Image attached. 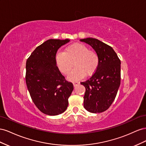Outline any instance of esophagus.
<instances>
[{
	"instance_id": "34e87169",
	"label": "esophagus",
	"mask_w": 146,
	"mask_h": 146,
	"mask_svg": "<svg viewBox=\"0 0 146 146\" xmlns=\"http://www.w3.org/2000/svg\"><path fill=\"white\" fill-rule=\"evenodd\" d=\"M78 84H79V82H73V85H74V86H77Z\"/></svg>"
}]
</instances>
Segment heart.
<instances>
[{"label": "heart", "mask_w": 146, "mask_h": 146, "mask_svg": "<svg viewBox=\"0 0 146 146\" xmlns=\"http://www.w3.org/2000/svg\"><path fill=\"white\" fill-rule=\"evenodd\" d=\"M58 68L64 75L68 76L74 66L75 68L68 79L76 81L85 76H90L96 72L100 63L98 54L89 50V47L82 43H74L68 46L64 52H59L56 56Z\"/></svg>", "instance_id": "heart-1"}]
</instances>
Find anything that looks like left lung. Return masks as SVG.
<instances>
[{
	"label": "left lung",
	"instance_id": "8db88e82",
	"mask_svg": "<svg viewBox=\"0 0 146 146\" xmlns=\"http://www.w3.org/2000/svg\"><path fill=\"white\" fill-rule=\"evenodd\" d=\"M89 44L100 57L98 67L89 80L81 82L86 88L84 107L89 112L100 113L112 105L120 84V60L110 46L92 38L81 39Z\"/></svg>",
	"mask_w": 146,
	"mask_h": 146
}]
</instances>
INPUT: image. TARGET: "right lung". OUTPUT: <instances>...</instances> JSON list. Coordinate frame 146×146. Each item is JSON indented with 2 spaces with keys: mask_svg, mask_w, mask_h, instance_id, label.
<instances>
[{
  "mask_svg": "<svg viewBox=\"0 0 146 146\" xmlns=\"http://www.w3.org/2000/svg\"><path fill=\"white\" fill-rule=\"evenodd\" d=\"M70 40L50 39L37 46L26 61V82L33 102L43 113L56 115L64 112L74 89L56 66L58 49Z\"/></svg>",
  "mask_w": 146,
  "mask_h": 146,
  "instance_id": "obj_1",
  "label": "right lung"
}]
</instances>
